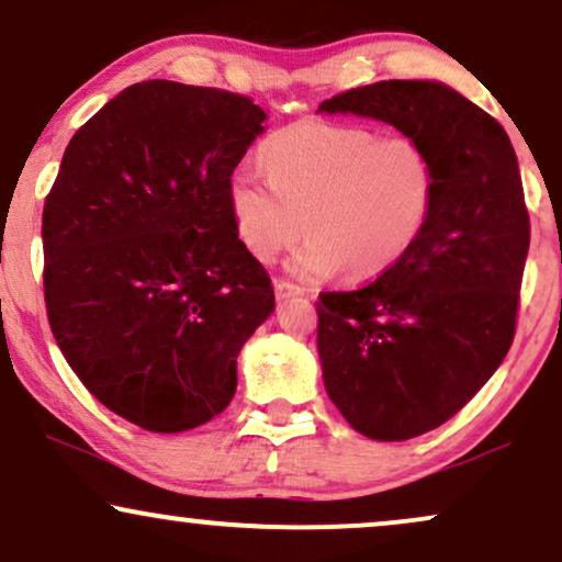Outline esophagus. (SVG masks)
I'll return each instance as SVG.
<instances>
[{
  "label": "esophagus",
  "mask_w": 562,
  "mask_h": 562,
  "mask_svg": "<svg viewBox=\"0 0 562 562\" xmlns=\"http://www.w3.org/2000/svg\"><path fill=\"white\" fill-rule=\"evenodd\" d=\"M274 293H277V297H280V301H288V297L305 295V290L293 285V282H288V280H274Z\"/></svg>",
  "instance_id": "34e87169"
}]
</instances>
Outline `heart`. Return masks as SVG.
Segmentation results:
<instances>
[{
	"label": "heart",
	"mask_w": 562,
	"mask_h": 562,
	"mask_svg": "<svg viewBox=\"0 0 562 562\" xmlns=\"http://www.w3.org/2000/svg\"><path fill=\"white\" fill-rule=\"evenodd\" d=\"M267 179L240 166L228 207L238 240L257 261H274L311 236L288 261L295 280L339 272L371 280L412 251L438 196L436 162L420 139L379 137L368 126L297 122L261 147Z\"/></svg>",
	"instance_id": "b5f03b06"
}]
</instances>
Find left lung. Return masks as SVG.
Segmentation results:
<instances>
[{
  "label": "left lung",
  "instance_id": "obj_1",
  "mask_svg": "<svg viewBox=\"0 0 562 562\" xmlns=\"http://www.w3.org/2000/svg\"><path fill=\"white\" fill-rule=\"evenodd\" d=\"M392 124L432 155L438 196L412 251L366 288L318 295L329 400L373 440L423 436L498 371L529 254L518 160L503 126L436 80H383L318 105Z\"/></svg>",
  "mask_w": 562,
  "mask_h": 562
}]
</instances>
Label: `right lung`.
Here are the masks:
<instances>
[{"mask_svg": "<svg viewBox=\"0 0 562 562\" xmlns=\"http://www.w3.org/2000/svg\"><path fill=\"white\" fill-rule=\"evenodd\" d=\"M265 122L236 92L147 80L64 150L41 228L48 324L85 389L145 430L228 407L240 347L274 311L228 207Z\"/></svg>", "mask_w": 562, "mask_h": 562, "instance_id": "add662e5", "label": "right lung"}]
</instances>
